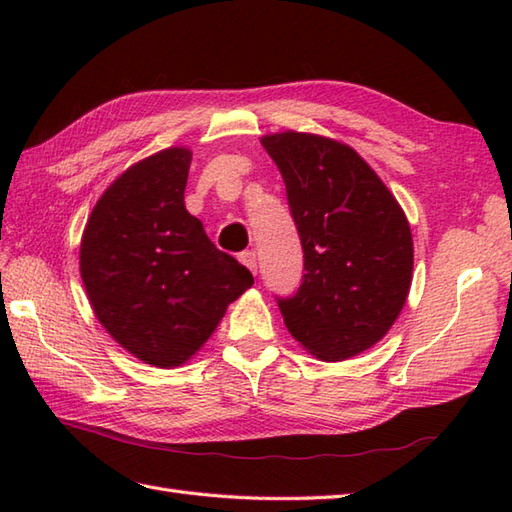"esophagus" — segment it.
<instances>
[{
	"mask_svg": "<svg viewBox=\"0 0 512 512\" xmlns=\"http://www.w3.org/2000/svg\"><path fill=\"white\" fill-rule=\"evenodd\" d=\"M239 262H242L250 270V273L257 275V255L253 253V250H246V253L239 255Z\"/></svg>",
	"mask_w": 512,
	"mask_h": 512,
	"instance_id": "esophagus-1",
	"label": "esophagus"
}]
</instances>
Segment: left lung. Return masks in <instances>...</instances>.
I'll return each instance as SVG.
<instances>
[{
  "label": "left lung",
  "mask_w": 512,
  "mask_h": 512,
  "mask_svg": "<svg viewBox=\"0 0 512 512\" xmlns=\"http://www.w3.org/2000/svg\"><path fill=\"white\" fill-rule=\"evenodd\" d=\"M262 145L286 182L306 270L279 310L303 350L345 361L383 339L409 297L407 215L350 145L292 129Z\"/></svg>",
  "instance_id": "8db88e82"
}]
</instances>
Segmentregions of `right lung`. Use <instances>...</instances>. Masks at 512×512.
<instances>
[{
	"label": "right lung",
	"mask_w": 512,
	"mask_h": 512,
	"mask_svg": "<svg viewBox=\"0 0 512 512\" xmlns=\"http://www.w3.org/2000/svg\"><path fill=\"white\" fill-rule=\"evenodd\" d=\"M191 149L169 147L123 171L92 209L79 268L96 319L147 365L180 367L228 303L253 286L184 206Z\"/></svg>",
	"instance_id": "add662e5"
}]
</instances>
